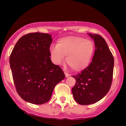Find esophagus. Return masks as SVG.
I'll return each mask as SVG.
<instances>
[{"mask_svg": "<svg viewBox=\"0 0 126 126\" xmlns=\"http://www.w3.org/2000/svg\"><path fill=\"white\" fill-rule=\"evenodd\" d=\"M64 74H65V76L66 78H67L68 76H69V74L67 73H66V72H64Z\"/></svg>", "mask_w": 126, "mask_h": 126, "instance_id": "34e87169", "label": "esophagus"}]
</instances>
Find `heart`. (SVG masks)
<instances>
[{
  "mask_svg": "<svg viewBox=\"0 0 126 126\" xmlns=\"http://www.w3.org/2000/svg\"><path fill=\"white\" fill-rule=\"evenodd\" d=\"M94 50L93 41L80 36H67L60 39L57 45L50 47V54L57 65L62 64L66 55L67 65L73 71H81L90 64Z\"/></svg>",
  "mask_w": 126,
  "mask_h": 126,
  "instance_id": "obj_1",
  "label": "heart"
}]
</instances>
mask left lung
<instances>
[{"mask_svg":"<svg viewBox=\"0 0 126 126\" xmlns=\"http://www.w3.org/2000/svg\"><path fill=\"white\" fill-rule=\"evenodd\" d=\"M93 39L95 51L90 65L76 75L72 76L76 84L72 88L74 100L80 105L96 103L103 98L110 88L114 59L103 37L89 34Z\"/></svg>","mask_w":126,"mask_h":126,"instance_id":"obj_1","label":"left lung"}]
</instances>
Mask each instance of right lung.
Here are the masks:
<instances>
[{
    "label": "right lung",
    "mask_w": 126,
    "mask_h": 126,
    "mask_svg": "<svg viewBox=\"0 0 126 126\" xmlns=\"http://www.w3.org/2000/svg\"><path fill=\"white\" fill-rule=\"evenodd\" d=\"M50 34L32 33L20 38L9 58L13 81L17 93L29 103L48 102L55 85L65 78L59 65L50 59Z\"/></svg>",
    "instance_id": "1"
}]
</instances>
